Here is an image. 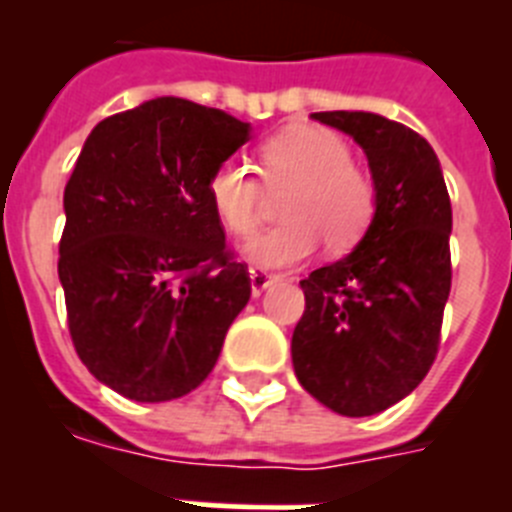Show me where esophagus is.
<instances>
[{
	"instance_id": "34e87169",
	"label": "esophagus",
	"mask_w": 512,
	"mask_h": 512,
	"mask_svg": "<svg viewBox=\"0 0 512 512\" xmlns=\"http://www.w3.org/2000/svg\"><path fill=\"white\" fill-rule=\"evenodd\" d=\"M248 277H251L253 297H259L266 287H271V284L279 279V277H274V274H266L264 269H256V266H253V269H248Z\"/></svg>"
}]
</instances>
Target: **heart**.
<instances>
[{
	"instance_id": "heart-1",
	"label": "heart",
	"mask_w": 512,
	"mask_h": 512,
	"mask_svg": "<svg viewBox=\"0 0 512 512\" xmlns=\"http://www.w3.org/2000/svg\"><path fill=\"white\" fill-rule=\"evenodd\" d=\"M261 174L269 187H295L282 207L279 228L256 235L243 248L264 269L300 264L318 243L328 251L354 246L372 223L377 192L354 166V151L325 128H292L261 146ZM217 220L233 235H251L261 220V184L243 161L225 158L207 179Z\"/></svg>"
}]
</instances>
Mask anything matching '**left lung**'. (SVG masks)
Masks as SVG:
<instances>
[{
  "mask_svg": "<svg viewBox=\"0 0 512 512\" xmlns=\"http://www.w3.org/2000/svg\"><path fill=\"white\" fill-rule=\"evenodd\" d=\"M359 143L377 205L354 251L300 287L292 336L300 384L348 418L382 413L423 382L451 292V200L431 143L374 112H312Z\"/></svg>",
  "mask_w": 512,
  "mask_h": 512,
  "instance_id": "8db88e82",
  "label": "left lung"
}]
</instances>
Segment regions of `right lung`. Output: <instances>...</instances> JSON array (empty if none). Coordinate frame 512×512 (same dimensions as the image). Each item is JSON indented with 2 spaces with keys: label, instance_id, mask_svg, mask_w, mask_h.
Listing matches in <instances>:
<instances>
[{
  "label": "right lung",
  "instance_id": "add662e5",
  "mask_svg": "<svg viewBox=\"0 0 512 512\" xmlns=\"http://www.w3.org/2000/svg\"><path fill=\"white\" fill-rule=\"evenodd\" d=\"M251 125L156 97L107 117L76 158L58 279L76 354L117 395L166 402L200 387L251 297L207 197Z\"/></svg>",
  "mask_w": 512,
  "mask_h": 512
}]
</instances>
